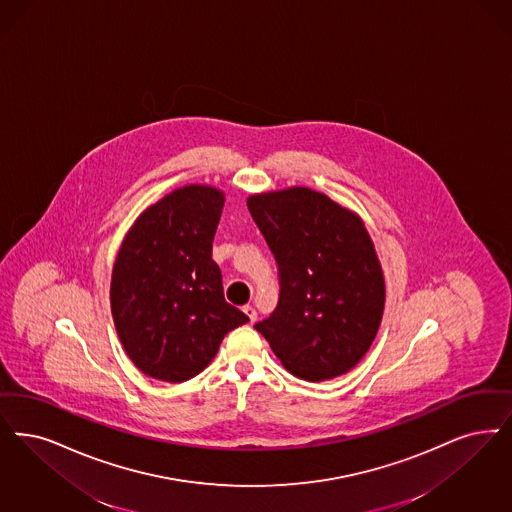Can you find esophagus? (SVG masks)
Returning a JSON list of instances; mask_svg holds the SVG:
<instances>
[{"mask_svg":"<svg viewBox=\"0 0 512 512\" xmlns=\"http://www.w3.org/2000/svg\"><path fill=\"white\" fill-rule=\"evenodd\" d=\"M244 312H246L249 322H251V324H255V320H257V310L251 307V305H246V307H244Z\"/></svg>","mask_w":512,"mask_h":512,"instance_id":"obj_1","label":"esophagus"}]
</instances>
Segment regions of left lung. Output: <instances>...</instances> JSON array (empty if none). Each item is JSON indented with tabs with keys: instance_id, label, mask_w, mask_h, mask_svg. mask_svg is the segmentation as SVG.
I'll list each match as a JSON object with an SVG mask.
<instances>
[{
	"instance_id": "obj_1",
	"label": "left lung",
	"mask_w": 512,
	"mask_h": 512,
	"mask_svg": "<svg viewBox=\"0 0 512 512\" xmlns=\"http://www.w3.org/2000/svg\"><path fill=\"white\" fill-rule=\"evenodd\" d=\"M247 207L272 249L280 301L255 329L282 366L320 383L368 352L385 308V276L362 217L307 186L251 194Z\"/></svg>"
}]
</instances>
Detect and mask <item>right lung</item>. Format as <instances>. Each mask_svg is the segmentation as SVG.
Listing matches in <instances>:
<instances>
[{
	"instance_id": "obj_1",
	"label": "right lung",
	"mask_w": 512,
	"mask_h": 512,
	"mask_svg": "<svg viewBox=\"0 0 512 512\" xmlns=\"http://www.w3.org/2000/svg\"><path fill=\"white\" fill-rule=\"evenodd\" d=\"M225 192L186 184L148 205L123 236L112 280L114 326L144 375L183 383L204 371L226 333L249 322L228 305L211 259Z\"/></svg>"
}]
</instances>
